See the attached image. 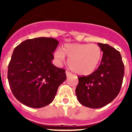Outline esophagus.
Returning a JSON list of instances; mask_svg holds the SVG:
<instances>
[{"mask_svg": "<svg viewBox=\"0 0 132 132\" xmlns=\"http://www.w3.org/2000/svg\"><path fill=\"white\" fill-rule=\"evenodd\" d=\"M65 73H66V75H67V77H69L71 75V73H70L69 71H66V72H65Z\"/></svg>", "mask_w": 132, "mask_h": 132, "instance_id": "obj_1", "label": "esophagus"}]
</instances>
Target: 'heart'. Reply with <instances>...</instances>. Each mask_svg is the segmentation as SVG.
Returning a JSON list of instances; mask_svg holds the SVG:
<instances>
[{"mask_svg": "<svg viewBox=\"0 0 132 132\" xmlns=\"http://www.w3.org/2000/svg\"><path fill=\"white\" fill-rule=\"evenodd\" d=\"M67 56L69 68L80 75H88L95 71L101 63L102 52L96 44H66L63 50H57L55 57L63 61Z\"/></svg>", "mask_w": 132, "mask_h": 132, "instance_id": "b5f03b06", "label": "heart"}]
</instances>
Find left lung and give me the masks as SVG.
<instances>
[{"instance_id":"1","label":"left lung","mask_w":132,"mask_h":132,"mask_svg":"<svg viewBox=\"0 0 132 132\" xmlns=\"http://www.w3.org/2000/svg\"><path fill=\"white\" fill-rule=\"evenodd\" d=\"M103 52L99 67L87 76H79L75 89L78 101L91 108L105 106L120 91L124 65L120 53L108 44H98Z\"/></svg>"}]
</instances>
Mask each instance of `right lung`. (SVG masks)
Segmentation results:
<instances>
[{
    "label": "right lung",
    "mask_w": 132,
    "mask_h": 132,
    "mask_svg": "<svg viewBox=\"0 0 132 132\" xmlns=\"http://www.w3.org/2000/svg\"><path fill=\"white\" fill-rule=\"evenodd\" d=\"M59 42L52 38H36L16 46L8 67V80L18 101L34 108L52 103L58 87L67 78L65 70L52 64Z\"/></svg>",
    "instance_id": "right-lung-1"
}]
</instances>
